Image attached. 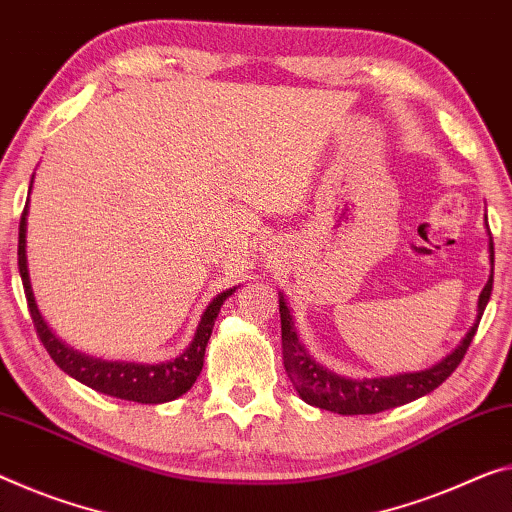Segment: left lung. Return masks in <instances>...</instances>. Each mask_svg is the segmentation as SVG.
<instances>
[{
    "instance_id": "left-lung-1",
    "label": "left lung",
    "mask_w": 512,
    "mask_h": 512,
    "mask_svg": "<svg viewBox=\"0 0 512 512\" xmlns=\"http://www.w3.org/2000/svg\"><path fill=\"white\" fill-rule=\"evenodd\" d=\"M485 227H488V216H485ZM490 232V227H488ZM490 253V278L478 296L476 303V319L474 326L467 330L462 342L453 348L449 355L421 371H403L394 376H376V378H348L330 371L323 364L316 362L305 344L300 342L294 312L287 303L282 291H278V307H280V326H282V358H285V369L291 385L298 392L300 399L314 405V408L337 412V415H376L389 408H399L421 396L431 394L435 387H440L446 378L456 371L458 364L465 358L469 344L476 335L478 323L488 305L492 294V275H494V246L492 237L488 241Z\"/></svg>"
}]
</instances>
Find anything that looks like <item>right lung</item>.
Returning a JSON list of instances; mask_svg holds the SVG:
<instances>
[{
  "label": "right lung",
  "instance_id": "1",
  "mask_svg": "<svg viewBox=\"0 0 512 512\" xmlns=\"http://www.w3.org/2000/svg\"><path fill=\"white\" fill-rule=\"evenodd\" d=\"M31 186H34V177H31ZM29 186V193H31ZM27 216H29V198L24 205L22 221H20V241H18V269L24 285V296H27V305L34 319L36 332L40 342L47 348L50 358L59 364V367L86 387L102 392L107 396H116V399L134 401V403H166L180 399L182 394L189 392L200 376L202 364H205V348L209 337H212L214 321L227 298H230L237 287L225 289L218 294L207 310L202 312L196 335H193L191 344L184 348V353L177 358H170L166 362L157 364H143V362H125V360H102L93 358V355L81 353L77 348L68 346L63 339L54 335V330L47 326L45 316L40 314L36 305L34 289H31L29 278V264H27Z\"/></svg>",
  "mask_w": 512,
  "mask_h": 512
}]
</instances>
